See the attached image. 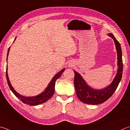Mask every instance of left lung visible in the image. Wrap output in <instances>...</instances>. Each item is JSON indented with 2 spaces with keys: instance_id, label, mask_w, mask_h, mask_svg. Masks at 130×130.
Returning a JSON list of instances; mask_svg holds the SVG:
<instances>
[{
  "instance_id": "left-lung-1",
  "label": "left lung",
  "mask_w": 130,
  "mask_h": 130,
  "mask_svg": "<svg viewBox=\"0 0 130 130\" xmlns=\"http://www.w3.org/2000/svg\"><path fill=\"white\" fill-rule=\"evenodd\" d=\"M109 37L113 38L117 52L118 70L113 82L110 85L102 90H96L89 86L79 74L74 70L75 74L74 87L77 97L82 103L91 105H98L103 103L110 98L120 82L122 76L123 62L122 54L120 43L116 39L113 34L109 33Z\"/></svg>"
}]
</instances>
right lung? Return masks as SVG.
<instances>
[{"instance_id": "right-lung-1", "label": "right lung", "mask_w": 130, "mask_h": 130, "mask_svg": "<svg viewBox=\"0 0 130 130\" xmlns=\"http://www.w3.org/2000/svg\"><path fill=\"white\" fill-rule=\"evenodd\" d=\"M15 38V39H16ZM14 39V40H15ZM10 47L8 48L7 53V58L8 56L9 51ZM7 69H6V77L7 80V83L8 85L9 88L11 89L12 92L14 93V95L16 96L17 98L20 99L22 102L24 103V104H27L29 105H39L40 104H43L45 102H46L49 99L53 96V93L55 92V82L57 79L59 78L61 75L62 73L63 72V71L65 70V68L63 69L60 72H58L56 74L53 78L52 79L50 83L48 84L47 87L45 88V90L44 91V92H42L39 95L35 96H32V97H25V96H22L20 95L19 93H17L16 91L14 90L13 87H12L11 85L10 81L9 80L8 76V72H7Z\"/></svg>"}]
</instances>
